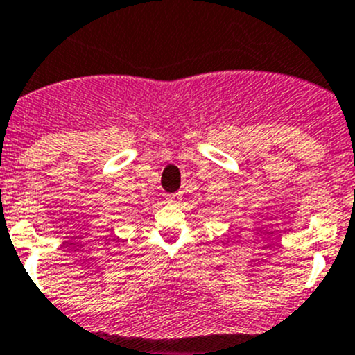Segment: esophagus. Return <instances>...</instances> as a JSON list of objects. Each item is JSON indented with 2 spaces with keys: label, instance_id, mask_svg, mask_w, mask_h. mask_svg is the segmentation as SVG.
<instances>
[{
  "label": "esophagus",
  "instance_id": "esophagus-1",
  "mask_svg": "<svg viewBox=\"0 0 355 355\" xmlns=\"http://www.w3.org/2000/svg\"><path fill=\"white\" fill-rule=\"evenodd\" d=\"M166 200L170 204H180L182 202V196H180V193H170V196H166Z\"/></svg>",
  "mask_w": 355,
  "mask_h": 355
}]
</instances>
